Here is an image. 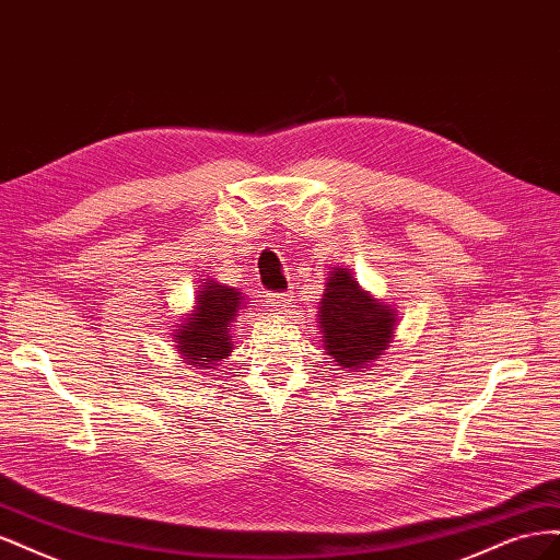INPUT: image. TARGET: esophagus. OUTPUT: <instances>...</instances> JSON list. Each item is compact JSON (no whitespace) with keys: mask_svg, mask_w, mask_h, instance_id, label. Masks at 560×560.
<instances>
[{"mask_svg":"<svg viewBox=\"0 0 560 560\" xmlns=\"http://www.w3.org/2000/svg\"><path fill=\"white\" fill-rule=\"evenodd\" d=\"M292 294H287V292H276V294H270V303H273V308L276 311H287V308H292Z\"/></svg>","mask_w":560,"mask_h":560,"instance_id":"esophagus-1","label":"esophagus"}]
</instances>
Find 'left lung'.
<instances>
[{
  "mask_svg": "<svg viewBox=\"0 0 560 560\" xmlns=\"http://www.w3.org/2000/svg\"><path fill=\"white\" fill-rule=\"evenodd\" d=\"M395 322V311L362 292L350 270H334L319 301V329L338 366L366 369L387 348Z\"/></svg>",
  "mask_w": 560,
  "mask_h": 560,
  "instance_id": "1",
  "label": "left lung"
}]
</instances>
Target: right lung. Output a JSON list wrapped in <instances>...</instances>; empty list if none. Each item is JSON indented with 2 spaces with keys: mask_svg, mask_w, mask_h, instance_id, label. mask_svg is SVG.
<instances>
[{
  "mask_svg": "<svg viewBox=\"0 0 560 560\" xmlns=\"http://www.w3.org/2000/svg\"><path fill=\"white\" fill-rule=\"evenodd\" d=\"M241 303V292L231 290V287L217 284L214 280L202 284V292H198V308L189 319L182 322L177 334H173L182 360L198 369H214L226 360L233 350L229 325L238 313Z\"/></svg>",
  "mask_w": 560,
  "mask_h": 560,
  "instance_id": "right-lung-1",
  "label": "right lung"
}]
</instances>
